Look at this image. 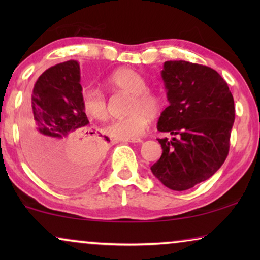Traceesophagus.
Listing matches in <instances>:
<instances>
[{"instance_id": "34e87169", "label": "esophagus", "mask_w": 260, "mask_h": 260, "mask_svg": "<svg viewBox=\"0 0 260 260\" xmlns=\"http://www.w3.org/2000/svg\"><path fill=\"white\" fill-rule=\"evenodd\" d=\"M124 142H127V143H141L142 140L141 138H136V140H126Z\"/></svg>"}]
</instances>
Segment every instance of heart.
I'll list each match as a JSON object with an SVG mask.
<instances>
[{"label": "heart", "mask_w": 260, "mask_h": 260, "mask_svg": "<svg viewBox=\"0 0 260 260\" xmlns=\"http://www.w3.org/2000/svg\"><path fill=\"white\" fill-rule=\"evenodd\" d=\"M106 85L111 90L124 91L131 94L126 113L122 119L111 120L105 126V133L120 141L136 140L142 136L149 125V117L155 118L163 109V99L158 93L149 91L148 83L140 72L133 69H119L110 74ZM84 111L91 118L103 120L108 116V101L105 94L97 88H84L81 92Z\"/></svg>", "instance_id": "b5f03b06"}]
</instances>
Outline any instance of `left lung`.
Segmentation results:
<instances>
[{"instance_id":"8db88e82","label":"left lung","mask_w":260,"mask_h":260,"mask_svg":"<svg viewBox=\"0 0 260 260\" xmlns=\"http://www.w3.org/2000/svg\"><path fill=\"white\" fill-rule=\"evenodd\" d=\"M161 76L169 106L159 116L157 130L173 138H157L163 151L150 169L169 189L187 190L208 180L229 155L233 95L208 66L166 61Z\"/></svg>"}]
</instances>
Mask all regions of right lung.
<instances>
[{"label":"right lung","instance_id":"right-lung-1","mask_svg":"<svg viewBox=\"0 0 260 260\" xmlns=\"http://www.w3.org/2000/svg\"><path fill=\"white\" fill-rule=\"evenodd\" d=\"M76 60L39 77L21 122L24 155L38 175L60 187L84 183L102 162L108 137L90 130Z\"/></svg>","mask_w":260,"mask_h":260}]
</instances>
